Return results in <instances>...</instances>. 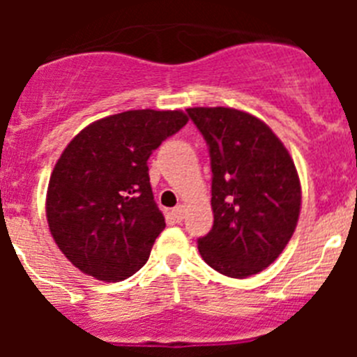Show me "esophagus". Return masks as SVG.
I'll return each mask as SVG.
<instances>
[{
  "mask_svg": "<svg viewBox=\"0 0 357 357\" xmlns=\"http://www.w3.org/2000/svg\"><path fill=\"white\" fill-rule=\"evenodd\" d=\"M172 214H173V218H175L176 222H182V220H184V214H185V207L184 206H176L175 209L172 211Z\"/></svg>",
  "mask_w": 357,
  "mask_h": 357,
  "instance_id": "34e87169",
  "label": "esophagus"
}]
</instances>
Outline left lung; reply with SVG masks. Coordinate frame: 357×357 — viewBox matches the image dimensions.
<instances>
[{
    "instance_id": "obj_1",
    "label": "left lung",
    "mask_w": 357,
    "mask_h": 357,
    "mask_svg": "<svg viewBox=\"0 0 357 357\" xmlns=\"http://www.w3.org/2000/svg\"><path fill=\"white\" fill-rule=\"evenodd\" d=\"M209 146L214 223L198 239L211 268L234 279L263 272L282 254L301 214L295 162L266 123L230 107L188 109Z\"/></svg>"
}]
</instances>
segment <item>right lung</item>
I'll return each instance as SVG.
<instances>
[{
	"label": "right lung",
	"mask_w": 357,
	"mask_h": 357,
	"mask_svg": "<svg viewBox=\"0 0 357 357\" xmlns=\"http://www.w3.org/2000/svg\"><path fill=\"white\" fill-rule=\"evenodd\" d=\"M188 123L181 110H127L73 137L50 176V232L80 272L105 282L134 275L166 227L148 159Z\"/></svg>",
	"instance_id": "obj_1"
}]
</instances>
